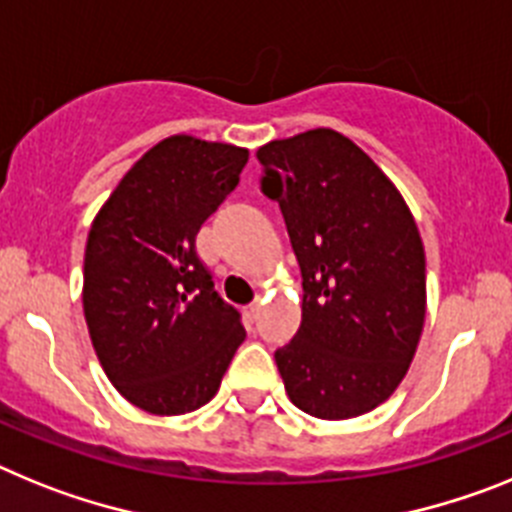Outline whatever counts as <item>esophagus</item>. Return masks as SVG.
I'll return each mask as SVG.
<instances>
[{"instance_id": "esophagus-1", "label": "esophagus", "mask_w": 512, "mask_h": 512, "mask_svg": "<svg viewBox=\"0 0 512 512\" xmlns=\"http://www.w3.org/2000/svg\"><path fill=\"white\" fill-rule=\"evenodd\" d=\"M257 309H260V301H252V304L247 306V314H250V317H255Z\"/></svg>"}]
</instances>
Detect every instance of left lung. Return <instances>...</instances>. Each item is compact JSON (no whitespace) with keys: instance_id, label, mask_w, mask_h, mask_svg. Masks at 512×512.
I'll use <instances>...</instances> for the list:
<instances>
[{"instance_id":"8db88e82","label":"left lung","mask_w":512,"mask_h":512,"mask_svg":"<svg viewBox=\"0 0 512 512\" xmlns=\"http://www.w3.org/2000/svg\"><path fill=\"white\" fill-rule=\"evenodd\" d=\"M304 278L301 327L275 350L288 399L348 420L402 384L425 324V250L394 182L361 146L314 128L257 149Z\"/></svg>"}]
</instances>
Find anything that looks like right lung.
<instances>
[{
    "instance_id": "1",
    "label": "right lung",
    "mask_w": 512,
    "mask_h": 512,
    "mask_svg": "<svg viewBox=\"0 0 512 512\" xmlns=\"http://www.w3.org/2000/svg\"><path fill=\"white\" fill-rule=\"evenodd\" d=\"M242 146L170 136L123 175L92 221L82 304L110 384L151 415H185L219 391L244 340L195 250L237 188Z\"/></svg>"
}]
</instances>
